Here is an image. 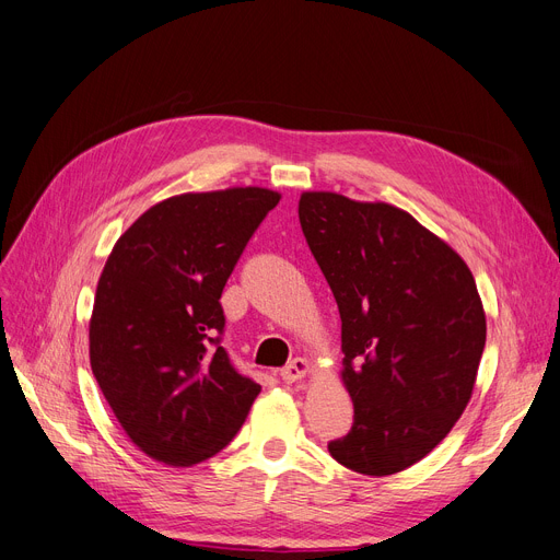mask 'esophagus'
I'll return each instance as SVG.
<instances>
[{
  "mask_svg": "<svg viewBox=\"0 0 560 560\" xmlns=\"http://www.w3.org/2000/svg\"><path fill=\"white\" fill-rule=\"evenodd\" d=\"M307 371H310L307 360L296 358V360H291V362L280 371V376H282V381H284V383H299V381H303V378H305Z\"/></svg>",
  "mask_w": 560,
  "mask_h": 560,
  "instance_id": "obj_1",
  "label": "esophagus"
}]
</instances>
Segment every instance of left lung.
I'll return each instance as SVG.
<instances>
[{
    "label": "left lung",
    "instance_id": "left-lung-1",
    "mask_svg": "<svg viewBox=\"0 0 560 560\" xmlns=\"http://www.w3.org/2000/svg\"><path fill=\"white\" fill-rule=\"evenodd\" d=\"M307 246L341 316V378L353 425L328 442L353 471L419 463L467 408L486 349V312L463 257L408 211L307 191Z\"/></svg>",
    "mask_w": 560,
    "mask_h": 560
}]
</instances>
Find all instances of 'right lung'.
<instances>
[{
    "instance_id": "1",
    "label": "right lung",
    "mask_w": 560,
    "mask_h": 560,
    "mask_svg": "<svg viewBox=\"0 0 560 560\" xmlns=\"http://www.w3.org/2000/svg\"><path fill=\"white\" fill-rule=\"evenodd\" d=\"M278 202L280 194L257 186L168 198L135 221L104 264L91 369L129 440L159 463L217 456L261 389L221 346V294Z\"/></svg>"
}]
</instances>
